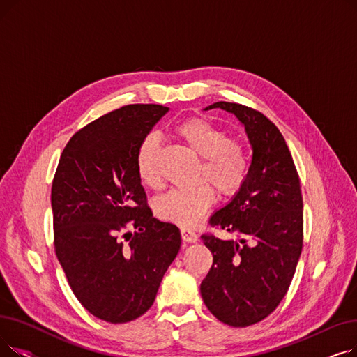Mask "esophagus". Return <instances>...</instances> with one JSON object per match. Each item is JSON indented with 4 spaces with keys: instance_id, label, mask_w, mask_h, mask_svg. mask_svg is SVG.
<instances>
[{
    "instance_id": "obj_1",
    "label": "esophagus",
    "mask_w": 357,
    "mask_h": 357,
    "mask_svg": "<svg viewBox=\"0 0 357 357\" xmlns=\"http://www.w3.org/2000/svg\"><path fill=\"white\" fill-rule=\"evenodd\" d=\"M181 237L185 243H195L198 240V234L188 230V229H182L181 230Z\"/></svg>"
}]
</instances>
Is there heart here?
I'll return each mask as SVG.
<instances>
[{"mask_svg":"<svg viewBox=\"0 0 357 357\" xmlns=\"http://www.w3.org/2000/svg\"><path fill=\"white\" fill-rule=\"evenodd\" d=\"M178 135L195 155L202 158L197 174V181L202 182L191 190H172L159 197L155 211L159 218L176 226L195 227L215 201L212 184L224 198L234 197L243 188L249 176V152L240 139L229 137L226 130L202 119L183 121L178 127ZM159 153L160 140L156 135H149L137 149V174L150 188L160 185Z\"/></svg>","mask_w":357,"mask_h":357,"instance_id":"heart-1","label":"heart"}]
</instances>
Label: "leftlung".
<instances>
[{"mask_svg": "<svg viewBox=\"0 0 357 357\" xmlns=\"http://www.w3.org/2000/svg\"><path fill=\"white\" fill-rule=\"evenodd\" d=\"M211 108L245 124L253 155L243 188L208 221L236 238L201 236L213 253L201 296L221 323L248 327L272 314L289 289L304 240L301 185L284 136L266 116L226 101L205 109Z\"/></svg>", "mask_w": 357, "mask_h": 357, "instance_id": "8db88e82", "label": "left lung"}]
</instances>
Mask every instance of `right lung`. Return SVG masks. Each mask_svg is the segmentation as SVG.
I'll return each instance as SVG.
<instances>
[{"mask_svg": "<svg viewBox=\"0 0 357 357\" xmlns=\"http://www.w3.org/2000/svg\"><path fill=\"white\" fill-rule=\"evenodd\" d=\"M167 111L131 104L86 124L52 182L56 256L82 307L107 323L133 321L153 305L181 248L175 224L153 217L136 166L140 143Z\"/></svg>", "mask_w": 357, "mask_h": 357, "instance_id": "obj_1", "label": "right lung"}]
</instances>
